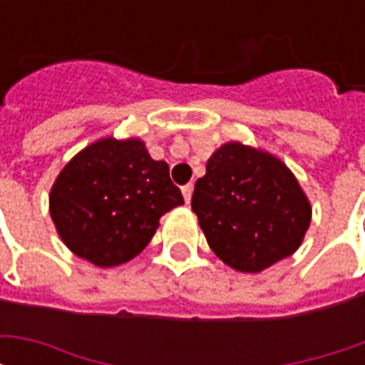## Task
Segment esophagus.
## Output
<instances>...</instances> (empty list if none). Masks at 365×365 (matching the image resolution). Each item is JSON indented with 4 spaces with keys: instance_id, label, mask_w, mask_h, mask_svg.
<instances>
[{
    "instance_id": "esophagus-1",
    "label": "esophagus",
    "mask_w": 365,
    "mask_h": 365,
    "mask_svg": "<svg viewBox=\"0 0 365 365\" xmlns=\"http://www.w3.org/2000/svg\"><path fill=\"white\" fill-rule=\"evenodd\" d=\"M182 193H183V199H185V203H190V201H191V193H193V185H191V183H187V185H183Z\"/></svg>"
}]
</instances>
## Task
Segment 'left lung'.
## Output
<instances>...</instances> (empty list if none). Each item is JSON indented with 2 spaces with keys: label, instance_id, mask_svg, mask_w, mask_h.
Returning a JSON list of instances; mask_svg holds the SVG:
<instances>
[{
  "label": "left lung",
  "instance_id": "8db88e82",
  "mask_svg": "<svg viewBox=\"0 0 365 365\" xmlns=\"http://www.w3.org/2000/svg\"><path fill=\"white\" fill-rule=\"evenodd\" d=\"M191 209L211 250L250 274L295 252L311 222V205L285 164L240 143L207 160Z\"/></svg>",
  "mask_w": 365,
  "mask_h": 365
}]
</instances>
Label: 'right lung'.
Returning a JSON list of instances; mask_svg holds the SVG:
<instances>
[{"mask_svg": "<svg viewBox=\"0 0 365 365\" xmlns=\"http://www.w3.org/2000/svg\"><path fill=\"white\" fill-rule=\"evenodd\" d=\"M182 203L164 160H152L136 138H103L60 172L51 217L76 256L111 268L143 252L160 217Z\"/></svg>", "mask_w": 365, "mask_h": 365, "instance_id": "obj_1", "label": "right lung"}]
</instances>
